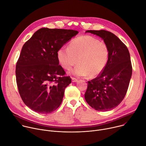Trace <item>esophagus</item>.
<instances>
[{"instance_id": "obj_1", "label": "esophagus", "mask_w": 146, "mask_h": 146, "mask_svg": "<svg viewBox=\"0 0 146 146\" xmlns=\"http://www.w3.org/2000/svg\"><path fill=\"white\" fill-rule=\"evenodd\" d=\"M72 82H77L78 81L77 79H76V78H74V77H72Z\"/></svg>"}]
</instances>
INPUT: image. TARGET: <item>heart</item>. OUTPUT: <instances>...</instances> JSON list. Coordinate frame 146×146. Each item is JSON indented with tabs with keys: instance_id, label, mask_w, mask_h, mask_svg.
I'll list each match as a JSON object with an SVG mask.
<instances>
[{
	"instance_id": "obj_1",
	"label": "heart",
	"mask_w": 146,
	"mask_h": 146,
	"mask_svg": "<svg viewBox=\"0 0 146 146\" xmlns=\"http://www.w3.org/2000/svg\"><path fill=\"white\" fill-rule=\"evenodd\" d=\"M62 67L70 71L78 62V65L72 71L77 77H95L105 68L109 49L107 45L91 36H81L73 39L69 47H62L57 53Z\"/></svg>"
}]
</instances>
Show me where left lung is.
Listing matches in <instances>:
<instances>
[{
  "mask_svg": "<svg viewBox=\"0 0 146 146\" xmlns=\"http://www.w3.org/2000/svg\"><path fill=\"white\" fill-rule=\"evenodd\" d=\"M103 39L109 49L105 68L96 78L88 81L84 94L88 105L96 110L105 111L116 108L127 94L132 73L127 47L108 31H87Z\"/></svg>",
  "mask_w": 146,
  "mask_h": 146,
  "instance_id": "8db88e82",
  "label": "left lung"
}]
</instances>
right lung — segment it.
I'll use <instances>...</instances> for the list:
<instances>
[{
  "label": "right lung",
  "instance_id": "obj_1",
  "mask_svg": "<svg viewBox=\"0 0 146 146\" xmlns=\"http://www.w3.org/2000/svg\"><path fill=\"white\" fill-rule=\"evenodd\" d=\"M78 33L41 28L24 44L16 64V82L21 98L31 110L49 114L60 105L72 80L59 65L57 53Z\"/></svg>",
  "mask_w": 146,
  "mask_h": 146
}]
</instances>
